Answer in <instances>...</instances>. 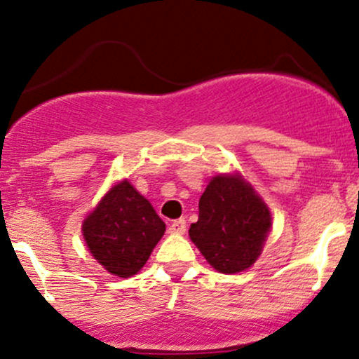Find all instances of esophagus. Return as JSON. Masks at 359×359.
I'll return each mask as SVG.
<instances>
[{"label": "esophagus", "instance_id": "34e87169", "mask_svg": "<svg viewBox=\"0 0 359 359\" xmlns=\"http://www.w3.org/2000/svg\"><path fill=\"white\" fill-rule=\"evenodd\" d=\"M186 228H187V223L186 219L180 218V219H175V222L170 223V226H168V231L173 235H184L186 233Z\"/></svg>", "mask_w": 359, "mask_h": 359}]
</instances>
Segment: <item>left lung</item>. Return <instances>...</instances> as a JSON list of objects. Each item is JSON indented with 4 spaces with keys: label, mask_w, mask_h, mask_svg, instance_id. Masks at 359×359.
Masks as SVG:
<instances>
[{
    "label": "left lung",
    "mask_w": 359,
    "mask_h": 359,
    "mask_svg": "<svg viewBox=\"0 0 359 359\" xmlns=\"http://www.w3.org/2000/svg\"><path fill=\"white\" fill-rule=\"evenodd\" d=\"M271 230V212L242 175H216L199 199L189 237L218 273L235 274L257 261Z\"/></svg>",
    "instance_id": "1"
}]
</instances>
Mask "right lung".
Segmentation results:
<instances>
[{"label": "right lung", "instance_id": "right-lung-1", "mask_svg": "<svg viewBox=\"0 0 359 359\" xmlns=\"http://www.w3.org/2000/svg\"><path fill=\"white\" fill-rule=\"evenodd\" d=\"M88 250L110 274L129 278L148 261L165 233V223L128 180H121L85 218Z\"/></svg>", "mask_w": 359, "mask_h": 359}]
</instances>
